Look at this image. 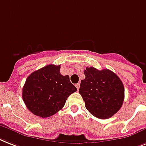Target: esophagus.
<instances>
[{
  "label": "esophagus",
  "mask_w": 146,
  "mask_h": 146,
  "mask_svg": "<svg viewBox=\"0 0 146 146\" xmlns=\"http://www.w3.org/2000/svg\"><path fill=\"white\" fill-rule=\"evenodd\" d=\"M79 86H80V84H79V83L76 84V87L77 90H79Z\"/></svg>",
  "instance_id": "obj_1"
}]
</instances>
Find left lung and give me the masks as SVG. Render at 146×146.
<instances>
[{
    "label": "left lung",
    "instance_id": "1",
    "mask_svg": "<svg viewBox=\"0 0 146 146\" xmlns=\"http://www.w3.org/2000/svg\"><path fill=\"white\" fill-rule=\"evenodd\" d=\"M79 94L85 107L94 116L100 119L111 118L120 110L124 102V88L120 78L108 69L98 70L86 67Z\"/></svg>",
    "mask_w": 146,
    "mask_h": 146
}]
</instances>
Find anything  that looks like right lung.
I'll list each match as a JSON object with an SVG mask.
<instances>
[{
    "label": "right lung",
    "instance_id": "1",
    "mask_svg": "<svg viewBox=\"0 0 146 146\" xmlns=\"http://www.w3.org/2000/svg\"><path fill=\"white\" fill-rule=\"evenodd\" d=\"M60 65H47L28 76L22 89V99L35 115L52 116L64 106L67 98L77 91L69 76H62Z\"/></svg>",
    "mask_w": 146,
    "mask_h": 146
}]
</instances>
